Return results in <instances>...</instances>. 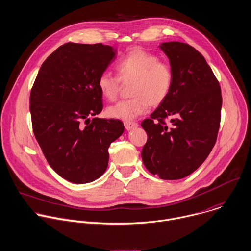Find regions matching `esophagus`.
Returning <instances> with one entry per match:
<instances>
[{
    "label": "esophagus",
    "instance_id": "34e87169",
    "mask_svg": "<svg viewBox=\"0 0 251 251\" xmlns=\"http://www.w3.org/2000/svg\"><path fill=\"white\" fill-rule=\"evenodd\" d=\"M124 126H125L126 130H132V129L137 128L139 125H138V123L133 122V121H125L124 122Z\"/></svg>",
    "mask_w": 251,
    "mask_h": 251
}]
</instances>
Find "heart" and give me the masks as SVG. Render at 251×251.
<instances>
[{"label": "heart", "mask_w": 251, "mask_h": 251, "mask_svg": "<svg viewBox=\"0 0 251 251\" xmlns=\"http://www.w3.org/2000/svg\"><path fill=\"white\" fill-rule=\"evenodd\" d=\"M115 70L117 76L108 72L100 75L98 86L101 95L113 101L119 95L120 81H131L129 94L132 98L108 107L107 114L112 118L132 120L146 112L149 105H160L171 93L173 69L153 53L133 49L117 61Z\"/></svg>", "instance_id": "1"}]
</instances>
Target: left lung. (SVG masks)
<instances>
[{
	"label": "left lung",
	"instance_id": "8db88e82",
	"mask_svg": "<svg viewBox=\"0 0 251 251\" xmlns=\"http://www.w3.org/2000/svg\"><path fill=\"white\" fill-rule=\"evenodd\" d=\"M159 47L170 59L174 82L169 97L141 124L148 135L142 159L153 176L176 180L195 172L215 146L223 100L200 52L178 41Z\"/></svg>",
	"mask_w": 251,
	"mask_h": 251
}]
</instances>
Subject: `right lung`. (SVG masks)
I'll list each match as a JSON object with an SVG mask.
<instances>
[{"label": "right lung", "instance_id": "right-lung-1", "mask_svg": "<svg viewBox=\"0 0 251 251\" xmlns=\"http://www.w3.org/2000/svg\"><path fill=\"white\" fill-rule=\"evenodd\" d=\"M115 58L109 45L65 43L43 62L32 86L34 136L49 165L70 182L100 178L110 144L124 132L118 119H90L102 110L98 79Z\"/></svg>", "mask_w": 251, "mask_h": 251}]
</instances>
